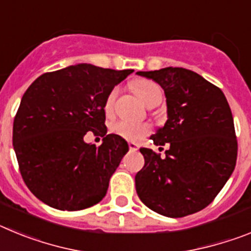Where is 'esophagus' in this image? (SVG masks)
<instances>
[{
    "label": "esophagus",
    "instance_id": "esophagus-1",
    "mask_svg": "<svg viewBox=\"0 0 251 251\" xmlns=\"http://www.w3.org/2000/svg\"><path fill=\"white\" fill-rule=\"evenodd\" d=\"M128 147H129V151H138L139 146L137 145V143H134V142H129V143H128Z\"/></svg>",
    "mask_w": 251,
    "mask_h": 251
}]
</instances>
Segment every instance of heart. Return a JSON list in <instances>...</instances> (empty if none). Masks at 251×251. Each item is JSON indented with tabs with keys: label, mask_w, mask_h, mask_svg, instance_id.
<instances>
[{
	"label": "heart",
	"mask_w": 251,
	"mask_h": 251,
	"mask_svg": "<svg viewBox=\"0 0 251 251\" xmlns=\"http://www.w3.org/2000/svg\"><path fill=\"white\" fill-rule=\"evenodd\" d=\"M137 94L141 98V100L148 105L152 100L162 97V90L158 84H156L152 80H139L134 85ZM118 94V89H113L108 94L104 104V109L105 112H110L114 104L115 97ZM112 132L122 138L127 139V141H139L145 136L150 133V126L147 124H137L127 121H118L115 122L112 126Z\"/></svg>",
	"instance_id": "heart-1"
}]
</instances>
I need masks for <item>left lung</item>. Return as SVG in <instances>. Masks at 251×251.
<instances>
[{
	"mask_svg": "<svg viewBox=\"0 0 251 251\" xmlns=\"http://www.w3.org/2000/svg\"><path fill=\"white\" fill-rule=\"evenodd\" d=\"M137 75L159 84L167 121L151 139L170 145L161 158L141 148L145 167L136 175L139 199L154 212L183 217L210 205L231 176L238 156L234 119L225 95L197 73L163 68Z\"/></svg>",
	"mask_w": 251,
	"mask_h": 251,
	"instance_id": "8db88e82",
	"label": "left lung"
}]
</instances>
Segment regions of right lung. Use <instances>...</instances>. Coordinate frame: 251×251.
Returning a JSON list of instances; mask_svg holds the SVG:
<instances>
[{"label":"right lung","mask_w":251,"mask_h":251,"mask_svg":"<svg viewBox=\"0 0 251 251\" xmlns=\"http://www.w3.org/2000/svg\"><path fill=\"white\" fill-rule=\"evenodd\" d=\"M134 70L76 64L46 73L28 86L13 121L12 142L26 186L57 210H83L103 200L128 152L126 139L106 134L104 104ZM88 131L103 137L86 144Z\"/></svg>","instance_id":"1"}]
</instances>
